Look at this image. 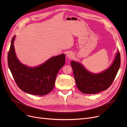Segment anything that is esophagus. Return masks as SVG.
I'll return each instance as SVG.
<instances>
[{
  "instance_id": "obj_1",
  "label": "esophagus",
  "mask_w": 127,
  "mask_h": 127,
  "mask_svg": "<svg viewBox=\"0 0 127 127\" xmlns=\"http://www.w3.org/2000/svg\"><path fill=\"white\" fill-rule=\"evenodd\" d=\"M66 56H67V57L69 59H72V58L74 57V54L71 52H68L67 53V54H66Z\"/></svg>"
}]
</instances>
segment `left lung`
<instances>
[{
	"instance_id": "8db88e82",
	"label": "left lung",
	"mask_w": 127,
	"mask_h": 127,
	"mask_svg": "<svg viewBox=\"0 0 127 127\" xmlns=\"http://www.w3.org/2000/svg\"><path fill=\"white\" fill-rule=\"evenodd\" d=\"M77 87L83 94H94L107 90L117 74L121 66V55L118 49L110 67L99 73L86 69L82 64L71 61Z\"/></svg>"
}]
</instances>
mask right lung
Here are the masks:
<instances>
[{"mask_svg": "<svg viewBox=\"0 0 127 127\" xmlns=\"http://www.w3.org/2000/svg\"><path fill=\"white\" fill-rule=\"evenodd\" d=\"M12 38L8 55L9 68L18 88L28 94L43 96L54 88L58 72L65 62V54L52 57L45 62L35 67L22 64L18 59Z\"/></svg>", "mask_w": 127, "mask_h": 127, "instance_id": "obj_1", "label": "right lung"}]
</instances>
